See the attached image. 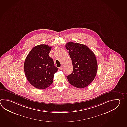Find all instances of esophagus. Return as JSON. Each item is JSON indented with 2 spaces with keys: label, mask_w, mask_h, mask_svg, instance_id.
Masks as SVG:
<instances>
[{
  "label": "esophagus",
  "mask_w": 127,
  "mask_h": 127,
  "mask_svg": "<svg viewBox=\"0 0 127 127\" xmlns=\"http://www.w3.org/2000/svg\"><path fill=\"white\" fill-rule=\"evenodd\" d=\"M59 69L60 70H62L63 69V66H62L61 67H60Z\"/></svg>",
  "instance_id": "1"
}]
</instances>
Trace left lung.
Instances as JSON below:
<instances>
[{
  "label": "left lung",
  "mask_w": 127,
  "mask_h": 127,
  "mask_svg": "<svg viewBox=\"0 0 127 127\" xmlns=\"http://www.w3.org/2000/svg\"><path fill=\"white\" fill-rule=\"evenodd\" d=\"M72 62V73L66 77L69 83L75 87L89 86L95 77L98 65L95 55L85 45L68 42L65 45Z\"/></svg>",
  "instance_id": "left-lung-1"
}]
</instances>
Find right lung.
Returning <instances> with one entry per match:
<instances>
[{
	"label": "right lung",
	"instance_id": "obj_1",
	"mask_svg": "<svg viewBox=\"0 0 127 127\" xmlns=\"http://www.w3.org/2000/svg\"><path fill=\"white\" fill-rule=\"evenodd\" d=\"M52 47L41 44L31 50L24 62V69L29 83L38 89H44L51 85L55 73L58 70L49 56Z\"/></svg>",
	"mask_w": 127,
	"mask_h": 127
}]
</instances>
